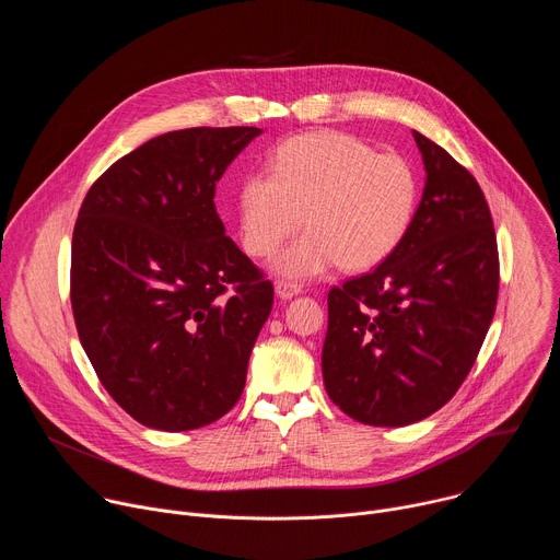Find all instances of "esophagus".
<instances>
[{
	"label": "esophagus",
	"instance_id": "1",
	"mask_svg": "<svg viewBox=\"0 0 560 560\" xmlns=\"http://www.w3.org/2000/svg\"><path fill=\"white\" fill-rule=\"evenodd\" d=\"M275 290H277V296H279V299H292V296H296V294L301 292V283L281 279V281L275 283Z\"/></svg>",
	"mask_w": 560,
	"mask_h": 560
}]
</instances>
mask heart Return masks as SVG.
Returning <instances> with one entry per match:
<instances>
[{
  "label": "heart",
  "mask_w": 560,
  "mask_h": 560,
  "mask_svg": "<svg viewBox=\"0 0 560 560\" xmlns=\"http://www.w3.org/2000/svg\"><path fill=\"white\" fill-rule=\"evenodd\" d=\"M238 188V225L253 257H270L305 221L307 232L275 268L310 279L341 264L363 272L383 264L412 228L419 173L406 156L343 132H305L283 141Z\"/></svg>",
  "instance_id": "obj_1"
}]
</instances>
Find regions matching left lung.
<instances>
[{
	"label": "left lung",
	"instance_id": "1",
	"mask_svg": "<svg viewBox=\"0 0 560 560\" xmlns=\"http://www.w3.org/2000/svg\"><path fill=\"white\" fill-rule=\"evenodd\" d=\"M425 188L404 244L328 292L326 392L365 425L401 428L441 410L481 350L499 299L486 195L441 145L412 132Z\"/></svg>",
	"mask_w": 560,
	"mask_h": 560
}]
</instances>
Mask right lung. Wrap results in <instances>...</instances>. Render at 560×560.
Segmentation results:
<instances>
[{"label":"right lung","instance_id":"right-lung-1","mask_svg":"<svg viewBox=\"0 0 560 560\" xmlns=\"http://www.w3.org/2000/svg\"><path fill=\"white\" fill-rule=\"evenodd\" d=\"M259 128H186L128 152L72 230L70 305L102 385L145 428L186 432L244 392L275 288L225 236L214 188Z\"/></svg>","mask_w":560,"mask_h":560}]
</instances>
